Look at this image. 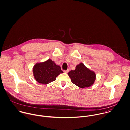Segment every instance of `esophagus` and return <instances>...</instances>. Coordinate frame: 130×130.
<instances>
[{
    "mask_svg": "<svg viewBox=\"0 0 130 130\" xmlns=\"http://www.w3.org/2000/svg\"><path fill=\"white\" fill-rule=\"evenodd\" d=\"M64 73H68L69 72V70H64V71H63Z\"/></svg>",
    "mask_w": 130,
    "mask_h": 130,
    "instance_id": "esophagus-1",
    "label": "esophagus"
}]
</instances>
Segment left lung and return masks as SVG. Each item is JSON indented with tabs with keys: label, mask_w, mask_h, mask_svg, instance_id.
Here are the masks:
<instances>
[{
	"label": "left lung",
	"mask_w": 130,
	"mask_h": 130,
	"mask_svg": "<svg viewBox=\"0 0 130 130\" xmlns=\"http://www.w3.org/2000/svg\"><path fill=\"white\" fill-rule=\"evenodd\" d=\"M68 74L72 82L76 86L84 88L92 86L95 79V74L81 63L76 67L75 70L71 71Z\"/></svg>",
	"instance_id": "left-lung-1"
}]
</instances>
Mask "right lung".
<instances>
[{
  "instance_id": "1",
  "label": "right lung",
  "mask_w": 130,
  "mask_h": 130,
  "mask_svg": "<svg viewBox=\"0 0 130 130\" xmlns=\"http://www.w3.org/2000/svg\"><path fill=\"white\" fill-rule=\"evenodd\" d=\"M36 80L42 84H47L56 80L58 74L63 73L60 67L51 59L36 64L33 69Z\"/></svg>"
}]
</instances>
